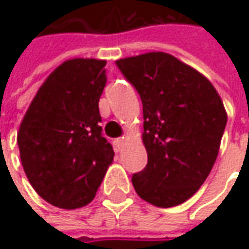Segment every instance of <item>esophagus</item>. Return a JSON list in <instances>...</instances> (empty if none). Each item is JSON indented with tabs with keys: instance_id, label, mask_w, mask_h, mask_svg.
<instances>
[{
	"instance_id": "1",
	"label": "esophagus",
	"mask_w": 249,
	"mask_h": 249,
	"mask_svg": "<svg viewBox=\"0 0 249 249\" xmlns=\"http://www.w3.org/2000/svg\"><path fill=\"white\" fill-rule=\"evenodd\" d=\"M124 144H126V140H124V137L115 140V145L118 147V149L123 148V147H124Z\"/></svg>"
}]
</instances>
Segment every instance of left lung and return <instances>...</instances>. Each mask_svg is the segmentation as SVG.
<instances>
[{"label": "left lung", "mask_w": 249, "mask_h": 249, "mask_svg": "<svg viewBox=\"0 0 249 249\" xmlns=\"http://www.w3.org/2000/svg\"><path fill=\"white\" fill-rule=\"evenodd\" d=\"M142 102L144 170L131 183L140 198L159 208L183 204L204 184L227 123L220 95L204 74L166 53L116 61Z\"/></svg>", "instance_id": "8db88e82"}]
</instances>
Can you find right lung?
Instances as JSON below:
<instances>
[{
    "label": "right lung",
    "instance_id": "1",
    "mask_svg": "<svg viewBox=\"0 0 249 249\" xmlns=\"http://www.w3.org/2000/svg\"><path fill=\"white\" fill-rule=\"evenodd\" d=\"M107 61L74 58L61 63L38 89L18 131L23 170L51 205L90 204L113 160L102 137L98 101Z\"/></svg>",
    "mask_w": 249,
    "mask_h": 249
}]
</instances>
